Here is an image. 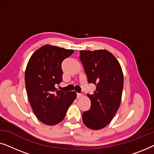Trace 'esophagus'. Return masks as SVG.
I'll return each instance as SVG.
<instances>
[{"label":"esophagus","instance_id":"esophagus-1","mask_svg":"<svg viewBox=\"0 0 154 154\" xmlns=\"http://www.w3.org/2000/svg\"><path fill=\"white\" fill-rule=\"evenodd\" d=\"M76 95H77V98H81L82 97V96H83V94L81 93H77Z\"/></svg>","mask_w":154,"mask_h":154}]
</instances>
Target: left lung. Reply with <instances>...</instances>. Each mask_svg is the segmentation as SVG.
I'll return each mask as SVG.
<instances>
[{"mask_svg":"<svg viewBox=\"0 0 154 154\" xmlns=\"http://www.w3.org/2000/svg\"><path fill=\"white\" fill-rule=\"evenodd\" d=\"M80 60L89 83L96 85L88 94L91 106L83 113V121L92 130H100L111 121L119 109L123 88V75L116 58L106 50H81Z\"/></svg>","mask_w":154,"mask_h":154,"instance_id":"8db88e82","label":"left lung"}]
</instances>
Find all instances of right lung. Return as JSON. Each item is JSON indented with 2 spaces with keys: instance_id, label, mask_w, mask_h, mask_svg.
<instances>
[{
  "instance_id": "1",
  "label": "right lung",
  "mask_w": 154,
  "mask_h": 154,
  "mask_svg": "<svg viewBox=\"0 0 154 154\" xmlns=\"http://www.w3.org/2000/svg\"><path fill=\"white\" fill-rule=\"evenodd\" d=\"M73 52L72 50L45 45L32 54L27 64V96L35 116L46 125L60 123L76 97L75 92H63L54 86L62 81L63 60Z\"/></svg>"
}]
</instances>
